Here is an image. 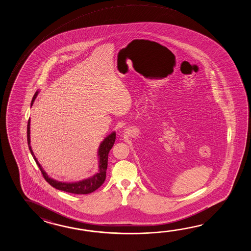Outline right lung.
Masks as SVG:
<instances>
[{
    "instance_id": "obj_1",
    "label": "right lung",
    "mask_w": 251,
    "mask_h": 251,
    "mask_svg": "<svg viewBox=\"0 0 251 251\" xmlns=\"http://www.w3.org/2000/svg\"><path fill=\"white\" fill-rule=\"evenodd\" d=\"M38 92H36L35 95L33 97L31 106H32L33 102L38 96ZM27 137L28 148L30 150V152L34 157V160H36L44 178L46 179V181L49 183L54 188H56L58 190H62L64 192L72 193V194H76V195H87V194L94 192L105 181L106 172H107L108 152L115 144L116 133L109 134L107 138H105V140L100 144V149H99V158H100L99 173H97L96 175L91 176L90 178H87V179H84L82 181L75 182V183H63V182L53 180L51 177H49L48 174L43 170L42 167L38 163L35 155L33 153V151L31 149V146H30V119H28V122H27Z\"/></svg>"
}]
</instances>
